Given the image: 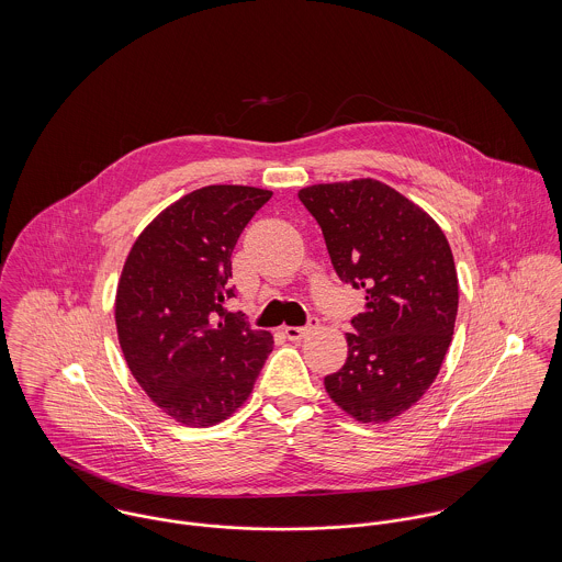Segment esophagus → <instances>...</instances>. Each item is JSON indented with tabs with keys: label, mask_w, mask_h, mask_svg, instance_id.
I'll return each mask as SVG.
<instances>
[{
	"label": "esophagus",
	"mask_w": 562,
	"mask_h": 562,
	"mask_svg": "<svg viewBox=\"0 0 562 562\" xmlns=\"http://www.w3.org/2000/svg\"><path fill=\"white\" fill-rule=\"evenodd\" d=\"M316 318H310V324L307 326H285L283 328V333L288 335V339H294V341H299V339H303L312 328H314V324H316Z\"/></svg>",
	"instance_id": "34e87169"
}]
</instances>
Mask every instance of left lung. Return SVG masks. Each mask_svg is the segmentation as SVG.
<instances>
[{"label":"left lung","mask_w":562,"mask_h":562,"mask_svg":"<svg viewBox=\"0 0 562 562\" xmlns=\"http://www.w3.org/2000/svg\"><path fill=\"white\" fill-rule=\"evenodd\" d=\"M341 283L366 292L328 396L359 422H387L430 387L459 310L454 257L439 225L394 188L357 179L299 192Z\"/></svg>","instance_id":"obj_1"}]
</instances>
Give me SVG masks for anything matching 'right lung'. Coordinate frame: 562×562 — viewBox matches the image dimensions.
<instances>
[{"label": "right lung", "mask_w": 562, "mask_h": 562, "mask_svg": "<svg viewBox=\"0 0 562 562\" xmlns=\"http://www.w3.org/2000/svg\"><path fill=\"white\" fill-rule=\"evenodd\" d=\"M270 196L250 186L194 190L140 234L123 266L114 312L125 361L147 396L186 426L227 419L272 352L268 330L225 307L236 296V241Z\"/></svg>", "instance_id": "right-lung-1"}]
</instances>
